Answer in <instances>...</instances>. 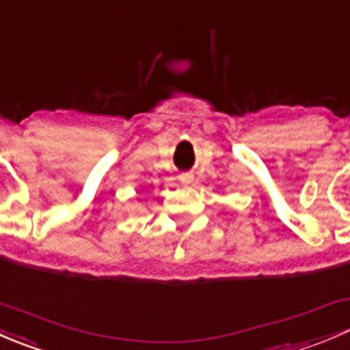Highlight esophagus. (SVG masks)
Segmentation results:
<instances>
[{
	"label": "esophagus",
	"mask_w": 350,
	"mask_h": 350,
	"mask_svg": "<svg viewBox=\"0 0 350 350\" xmlns=\"http://www.w3.org/2000/svg\"><path fill=\"white\" fill-rule=\"evenodd\" d=\"M179 181L186 183V185H189V183L193 181V174H191V172H183V174L179 176Z\"/></svg>",
	"instance_id": "1"
}]
</instances>
